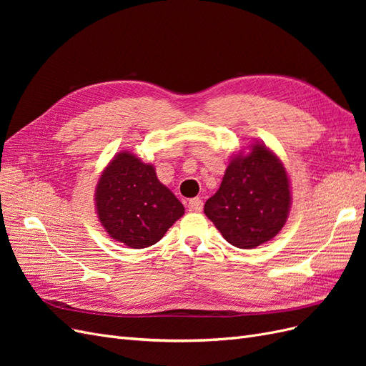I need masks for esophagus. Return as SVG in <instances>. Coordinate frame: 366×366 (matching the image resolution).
Instances as JSON below:
<instances>
[{
	"mask_svg": "<svg viewBox=\"0 0 366 366\" xmlns=\"http://www.w3.org/2000/svg\"><path fill=\"white\" fill-rule=\"evenodd\" d=\"M187 207H189L191 212H202L203 210V200L202 198H192V200L189 202V204H187Z\"/></svg>",
	"mask_w": 366,
	"mask_h": 366,
	"instance_id": "obj_1",
	"label": "esophagus"
}]
</instances>
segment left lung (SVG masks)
Here are the masks:
<instances>
[{
    "label": "left lung",
    "instance_id": "1",
    "mask_svg": "<svg viewBox=\"0 0 366 366\" xmlns=\"http://www.w3.org/2000/svg\"><path fill=\"white\" fill-rule=\"evenodd\" d=\"M290 207V179L284 163L265 143L254 142L230 159L204 214L232 246L254 249L280 234Z\"/></svg>",
    "mask_w": 366,
    "mask_h": 366
}]
</instances>
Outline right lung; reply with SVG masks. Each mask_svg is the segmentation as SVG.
I'll list each match as a JSON object with an SVG mask.
<instances>
[{"mask_svg": "<svg viewBox=\"0 0 366 366\" xmlns=\"http://www.w3.org/2000/svg\"><path fill=\"white\" fill-rule=\"evenodd\" d=\"M99 221L113 239L145 249L163 238L184 207L157 179L156 168L129 151H120L105 166L94 191Z\"/></svg>", "mask_w": 366, "mask_h": 366, "instance_id": "obj_1", "label": "right lung"}]
</instances>
